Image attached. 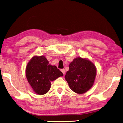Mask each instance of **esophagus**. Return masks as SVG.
Segmentation results:
<instances>
[{
  "label": "esophagus",
  "instance_id": "obj_1",
  "mask_svg": "<svg viewBox=\"0 0 123 123\" xmlns=\"http://www.w3.org/2000/svg\"><path fill=\"white\" fill-rule=\"evenodd\" d=\"M61 71L62 72V73L64 75V74H65V71L64 69H61Z\"/></svg>",
  "mask_w": 123,
  "mask_h": 123
}]
</instances>
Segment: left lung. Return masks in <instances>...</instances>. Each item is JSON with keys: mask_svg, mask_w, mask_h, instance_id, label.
<instances>
[{"mask_svg": "<svg viewBox=\"0 0 123 123\" xmlns=\"http://www.w3.org/2000/svg\"><path fill=\"white\" fill-rule=\"evenodd\" d=\"M96 74V66L92 61L77 57L70 64L65 79L72 90L78 94H83L92 87Z\"/></svg>", "mask_w": 123, "mask_h": 123, "instance_id": "left-lung-1", "label": "left lung"}]
</instances>
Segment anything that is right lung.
Masks as SVG:
<instances>
[{"label": "right lung", "instance_id": "1", "mask_svg": "<svg viewBox=\"0 0 123 123\" xmlns=\"http://www.w3.org/2000/svg\"><path fill=\"white\" fill-rule=\"evenodd\" d=\"M26 76L28 82L36 93L46 94L51 87V81L63 76L55 65L49 64L45 56H34L26 67Z\"/></svg>", "mask_w": 123, "mask_h": 123}]
</instances>
